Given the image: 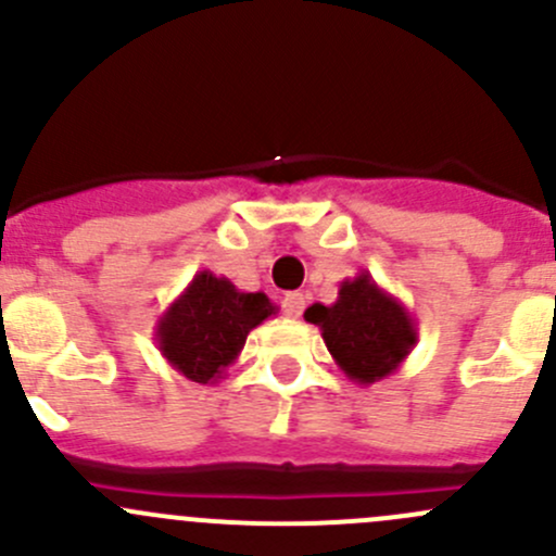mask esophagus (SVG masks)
I'll use <instances>...</instances> for the list:
<instances>
[{
    "mask_svg": "<svg viewBox=\"0 0 556 556\" xmlns=\"http://www.w3.org/2000/svg\"><path fill=\"white\" fill-rule=\"evenodd\" d=\"M306 309V299L304 293H288L282 299V312L288 314V317H301Z\"/></svg>",
    "mask_w": 556,
    "mask_h": 556,
    "instance_id": "obj_1",
    "label": "esophagus"
}]
</instances>
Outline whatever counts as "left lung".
<instances>
[{
    "mask_svg": "<svg viewBox=\"0 0 556 556\" xmlns=\"http://www.w3.org/2000/svg\"><path fill=\"white\" fill-rule=\"evenodd\" d=\"M304 319L317 325L336 366L357 384H374L395 374L417 344L412 314L368 271L344 279L339 299L330 306L312 304Z\"/></svg>",
    "mask_w": 556,
    "mask_h": 556,
    "instance_id": "1",
    "label": "left lung"
}]
</instances>
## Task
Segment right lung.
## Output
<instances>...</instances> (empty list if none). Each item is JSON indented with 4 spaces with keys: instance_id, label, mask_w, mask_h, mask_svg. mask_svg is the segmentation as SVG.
I'll list each match as a JSON object with an SVG mask.
<instances>
[{
    "instance_id": "right-lung-1",
    "label": "right lung",
    "mask_w": 556,
    "mask_h": 556,
    "mask_svg": "<svg viewBox=\"0 0 556 556\" xmlns=\"http://www.w3.org/2000/svg\"><path fill=\"white\" fill-rule=\"evenodd\" d=\"M277 314L266 293H242L210 268L195 274L155 323V344L190 382L215 384L244 350L247 333Z\"/></svg>"
}]
</instances>
